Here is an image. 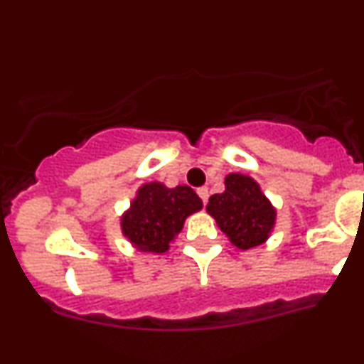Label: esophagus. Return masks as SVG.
Returning <instances> with one entry per match:
<instances>
[{
  "label": "esophagus",
  "mask_w": 364,
  "mask_h": 364,
  "mask_svg": "<svg viewBox=\"0 0 364 364\" xmlns=\"http://www.w3.org/2000/svg\"><path fill=\"white\" fill-rule=\"evenodd\" d=\"M196 193H198L200 200H202V203L205 205L207 200H208V190H207V188H198V190H196Z\"/></svg>",
  "instance_id": "obj_1"
}]
</instances>
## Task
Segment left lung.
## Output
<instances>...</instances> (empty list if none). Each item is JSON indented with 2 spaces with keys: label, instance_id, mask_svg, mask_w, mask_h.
Returning a JSON list of instances; mask_svg holds the SVG:
<instances>
[{
  "label": "left lung",
  "instance_id": "obj_1",
  "mask_svg": "<svg viewBox=\"0 0 364 364\" xmlns=\"http://www.w3.org/2000/svg\"><path fill=\"white\" fill-rule=\"evenodd\" d=\"M207 212L231 243L241 250L262 245L275 220L274 207L263 196L258 183L243 174L225 178V191L210 196Z\"/></svg>",
  "mask_w": 364,
  "mask_h": 364
}]
</instances>
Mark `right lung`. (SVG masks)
<instances>
[{
  "instance_id": "add662e5",
  "label": "right lung",
  "mask_w": 364,
  "mask_h": 364,
  "mask_svg": "<svg viewBox=\"0 0 364 364\" xmlns=\"http://www.w3.org/2000/svg\"><path fill=\"white\" fill-rule=\"evenodd\" d=\"M200 208L202 200L190 186L166 188L161 183H149L139 190L132 208L121 219V228L141 252L164 253L186 217Z\"/></svg>"
}]
</instances>
